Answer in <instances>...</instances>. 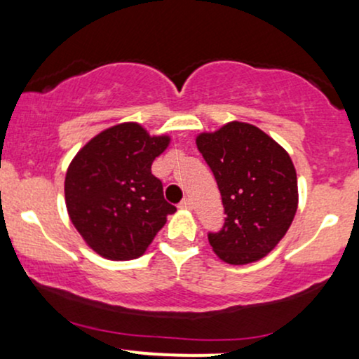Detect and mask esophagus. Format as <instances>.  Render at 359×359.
Here are the masks:
<instances>
[{
  "label": "esophagus",
  "instance_id": "1",
  "mask_svg": "<svg viewBox=\"0 0 359 359\" xmlns=\"http://www.w3.org/2000/svg\"><path fill=\"white\" fill-rule=\"evenodd\" d=\"M180 208H182V209H191L192 208V199H191V197H184L182 203H180Z\"/></svg>",
  "mask_w": 359,
  "mask_h": 359
}]
</instances>
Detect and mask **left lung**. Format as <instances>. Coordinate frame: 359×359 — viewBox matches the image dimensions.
<instances>
[{
	"mask_svg": "<svg viewBox=\"0 0 359 359\" xmlns=\"http://www.w3.org/2000/svg\"><path fill=\"white\" fill-rule=\"evenodd\" d=\"M219 187L224 224L209 233L222 262L246 265L285 236L297 211V174L275 140L248 123L233 121L196 140Z\"/></svg>",
	"mask_w": 359,
	"mask_h": 359,
	"instance_id": "left-lung-1",
	"label": "left lung"
}]
</instances>
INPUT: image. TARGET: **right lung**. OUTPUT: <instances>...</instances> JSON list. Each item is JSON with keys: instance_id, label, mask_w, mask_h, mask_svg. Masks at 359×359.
I'll use <instances>...</instances> for the list:
<instances>
[{"instance_id": "right-lung-1", "label": "right lung", "mask_w": 359, "mask_h": 359, "mask_svg": "<svg viewBox=\"0 0 359 359\" xmlns=\"http://www.w3.org/2000/svg\"><path fill=\"white\" fill-rule=\"evenodd\" d=\"M168 137H150L137 123L108 128L86 145L65 175V204L77 231L108 259L145 253L175 205L163 197L151 163Z\"/></svg>"}]
</instances>
